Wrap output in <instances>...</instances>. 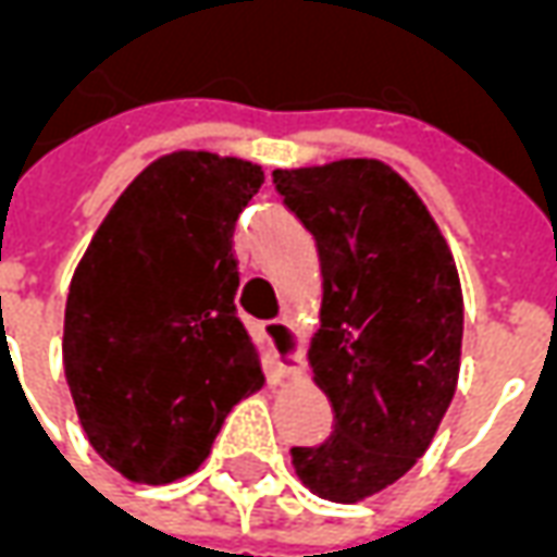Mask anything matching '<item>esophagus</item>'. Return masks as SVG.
Returning a JSON list of instances; mask_svg holds the SVG:
<instances>
[{
  "label": "esophagus",
  "mask_w": 557,
  "mask_h": 557,
  "mask_svg": "<svg viewBox=\"0 0 557 557\" xmlns=\"http://www.w3.org/2000/svg\"><path fill=\"white\" fill-rule=\"evenodd\" d=\"M265 334L277 349L280 373L301 370V337L295 334V327L286 319H271V322H265Z\"/></svg>",
  "instance_id": "34e87169"
}]
</instances>
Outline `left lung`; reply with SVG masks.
I'll list each match as a JSON object with an SVG mask.
<instances>
[{"label":"left lung","instance_id":"8db88e82","mask_svg":"<svg viewBox=\"0 0 557 557\" xmlns=\"http://www.w3.org/2000/svg\"><path fill=\"white\" fill-rule=\"evenodd\" d=\"M274 187L319 250L310 367L334 411L331 435L292 447V466L319 498L355 504L426 454L454 399L459 274L420 196L382 160L274 170Z\"/></svg>","mask_w":557,"mask_h":557}]
</instances>
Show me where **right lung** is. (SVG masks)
Listing matches in <instances>:
<instances>
[{
	"label": "right lung",
	"instance_id": "obj_1",
	"mask_svg": "<svg viewBox=\"0 0 557 557\" xmlns=\"http://www.w3.org/2000/svg\"><path fill=\"white\" fill-rule=\"evenodd\" d=\"M256 163L175 151L139 172L74 271L62 361L107 466L172 483L202 466L232 406L265 375L235 292V220Z\"/></svg>",
	"mask_w": 557,
	"mask_h": 557
}]
</instances>
